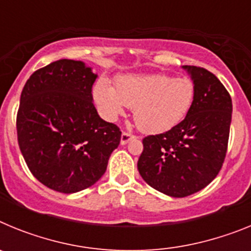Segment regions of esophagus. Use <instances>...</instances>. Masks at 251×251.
<instances>
[{
  "mask_svg": "<svg viewBox=\"0 0 251 251\" xmlns=\"http://www.w3.org/2000/svg\"><path fill=\"white\" fill-rule=\"evenodd\" d=\"M134 138H137L136 134H132V133L129 132H123L121 137V143L122 145H126V143H128L130 139H134Z\"/></svg>",
  "mask_w": 251,
  "mask_h": 251,
  "instance_id": "obj_1",
  "label": "esophagus"
}]
</instances>
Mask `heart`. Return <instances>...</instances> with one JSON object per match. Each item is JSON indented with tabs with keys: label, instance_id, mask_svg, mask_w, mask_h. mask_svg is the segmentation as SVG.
Here are the masks:
<instances>
[{
	"label": "heart",
	"instance_id": "heart-1",
	"mask_svg": "<svg viewBox=\"0 0 251 251\" xmlns=\"http://www.w3.org/2000/svg\"><path fill=\"white\" fill-rule=\"evenodd\" d=\"M94 99L103 114L114 121L124 106L134 108V121L147 133H162L177 126L191 109L195 85L188 77L172 79L168 75H123L114 83L99 80Z\"/></svg>",
	"mask_w": 251,
	"mask_h": 251
}]
</instances>
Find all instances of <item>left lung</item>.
I'll return each instance as SVG.
<instances>
[{"label":"left lung","mask_w":251,"mask_h":251,"mask_svg":"<svg viewBox=\"0 0 251 251\" xmlns=\"http://www.w3.org/2000/svg\"><path fill=\"white\" fill-rule=\"evenodd\" d=\"M185 69L195 84L191 109L167 132L145 137L137 163L151 187L172 197L200 191L219 175L231 123V97L223 83L200 66Z\"/></svg>","instance_id":"1"}]
</instances>
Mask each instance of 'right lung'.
<instances>
[{
	"mask_svg": "<svg viewBox=\"0 0 251 251\" xmlns=\"http://www.w3.org/2000/svg\"><path fill=\"white\" fill-rule=\"evenodd\" d=\"M97 75L81 61L61 59L26 81L16 117L17 141L31 174L46 187L74 194L104 175L122 132L93 103Z\"/></svg>",
	"mask_w": 251,
	"mask_h": 251,
	"instance_id": "obj_1",
	"label": "right lung"
}]
</instances>
